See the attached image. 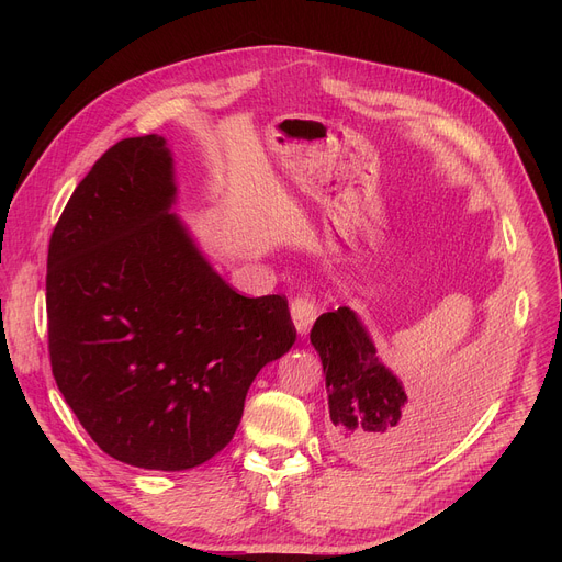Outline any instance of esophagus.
<instances>
[{"label": "esophagus", "mask_w": 562, "mask_h": 562, "mask_svg": "<svg viewBox=\"0 0 562 562\" xmlns=\"http://www.w3.org/2000/svg\"><path fill=\"white\" fill-rule=\"evenodd\" d=\"M318 314H321V305L312 293H299V296L291 299V318H293V326H296L301 335L310 333L312 323L316 321Z\"/></svg>", "instance_id": "34e87169"}]
</instances>
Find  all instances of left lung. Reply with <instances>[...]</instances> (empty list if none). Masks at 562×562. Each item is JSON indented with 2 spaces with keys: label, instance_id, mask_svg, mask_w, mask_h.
<instances>
[{
  "label": "left lung",
  "instance_id": "obj_1",
  "mask_svg": "<svg viewBox=\"0 0 562 562\" xmlns=\"http://www.w3.org/2000/svg\"><path fill=\"white\" fill-rule=\"evenodd\" d=\"M321 356L328 390V437L333 449L362 467L412 464L458 435L471 401L439 407H409L405 390L375 358V348L356 312L321 314L310 333Z\"/></svg>",
  "mask_w": 562,
  "mask_h": 562
}]
</instances>
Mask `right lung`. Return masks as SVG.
Instances as JSON below:
<instances>
[{
  "label": "right lung",
  "instance_id": "right-lung-1",
  "mask_svg": "<svg viewBox=\"0 0 562 562\" xmlns=\"http://www.w3.org/2000/svg\"><path fill=\"white\" fill-rule=\"evenodd\" d=\"M172 195L166 140H117L70 195L45 278L58 390L106 456L157 471L223 451L259 369L296 341L286 299L236 293Z\"/></svg>",
  "mask_w": 562,
  "mask_h": 562
}]
</instances>
